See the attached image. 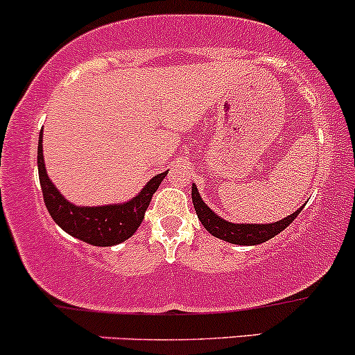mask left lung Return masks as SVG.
Wrapping results in <instances>:
<instances>
[{"label":"left lung","mask_w":355,"mask_h":355,"mask_svg":"<svg viewBox=\"0 0 355 355\" xmlns=\"http://www.w3.org/2000/svg\"><path fill=\"white\" fill-rule=\"evenodd\" d=\"M191 198L198 218H200V222L203 223V227L207 228L209 234L213 237L225 240V242L237 243V245H257V243L268 242L269 239L281 234L289 223L295 222V218L300 215L301 208H303L301 207L293 215L274 223H232L223 220L211 208L207 207V203L201 200L200 193H198L196 184H193L191 188Z\"/></svg>","instance_id":"obj_1"}]
</instances>
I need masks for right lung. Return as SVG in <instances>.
<instances>
[{
	"label": "right lung",
	"instance_id": "1",
	"mask_svg": "<svg viewBox=\"0 0 355 355\" xmlns=\"http://www.w3.org/2000/svg\"><path fill=\"white\" fill-rule=\"evenodd\" d=\"M37 164H39V178L45 207L54 222L72 237L98 247L116 245L135 234L137 228L142 223L146 209L150 205L152 194L157 191L162 179L167 176L166 171L152 178L144 186L142 191L125 203L105 205V207H78L57 191L54 182L47 176L44 154H42V132L39 137Z\"/></svg>",
	"mask_w": 355,
	"mask_h": 355
}]
</instances>
